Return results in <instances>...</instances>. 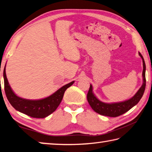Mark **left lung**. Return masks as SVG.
Segmentation results:
<instances>
[{"label":"left lung","mask_w":152,"mask_h":152,"mask_svg":"<svg viewBox=\"0 0 152 152\" xmlns=\"http://www.w3.org/2000/svg\"><path fill=\"white\" fill-rule=\"evenodd\" d=\"M139 55L142 58L143 61V84L137 91V93L135 94L132 98L129 99L128 100L122 102L118 103H113V104H106L98 100L94 94L92 92V86L90 84V89L88 90L87 94V100L89 103L91 107L94 110V111L99 114L109 117H117L122 115L128 110H130L132 107L139 102L140 99L143 96L144 93L146 80H145V64L143 60V58L141 53L139 52Z\"/></svg>","instance_id":"obj_1"}]
</instances>
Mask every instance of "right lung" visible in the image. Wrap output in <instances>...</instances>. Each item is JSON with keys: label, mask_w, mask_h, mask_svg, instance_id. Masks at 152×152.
Returning <instances> with one entry per match:
<instances>
[{"label": "right lung", "mask_w": 152, "mask_h": 152, "mask_svg": "<svg viewBox=\"0 0 152 152\" xmlns=\"http://www.w3.org/2000/svg\"><path fill=\"white\" fill-rule=\"evenodd\" d=\"M3 76L5 94L10 104L18 111L34 118H44L53 113L61 102L66 90L71 86L74 82V81L71 82L63 86L49 97L42 100H30L18 97L13 92L8 82L5 67Z\"/></svg>", "instance_id": "right-lung-1"}]
</instances>
